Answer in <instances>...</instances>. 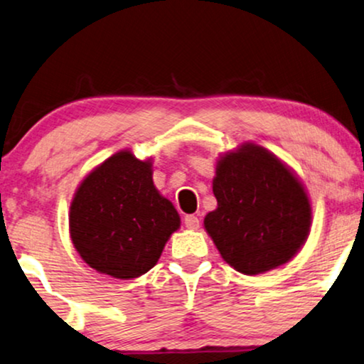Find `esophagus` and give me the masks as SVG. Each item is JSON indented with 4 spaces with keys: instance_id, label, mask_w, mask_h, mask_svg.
Here are the masks:
<instances>
[{
    "instance_id": "obj_1",
    "label": "esophagus",
    "mask_w": 364,
    "mask_h": 364,
    "mask_svg": "<svg viewBox=\"0 0 364 364\" xmlns=\"http://www.w3.org/2000/svg\"><path fill=\"white\" fill-rule=\"evenodd\" d=\"M183 224H186V228H189V230H199V218L197 216H192V214H189V216L183 218Z\"/></svg>"
}]
</instances>
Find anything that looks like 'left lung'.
Masks as SVG:
<instances>
[{"mask_svg":"<svg viewBox=\"0 0 364 364\" xmlns=\"http://www.w3.org/2000/svg\"><path fill=\"white\" fill-rule=\"evenodd\" d=\"M213 192L218 208L204 228L228 264L259 275L289 263L307 241L312 208L289 165L257 143L219 156Z\"/></svg>","mask_w":364,"mask_h":364,"instance_id":"obj_1","label":"left lung"}]
</instances>
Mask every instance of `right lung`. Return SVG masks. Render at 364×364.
Masks as SVG:
<instances>
[{"label": "right lung", "mask_w": 364, "mask_h": 364, "mask_svg": "<svg viewBox=\"0 0 364 364\" xmlns=\"http://www.w3.org/2000/svg\"><path fill=\"white\" fill-rule=\"evenodd\" d=\"M151 175V159L138 160L121 150L79 183L69 232L80 258L96 272L121 280L141 277L181 228V216Z\"/></svg>", "instance_id": "obj_1"}]
</instances>
